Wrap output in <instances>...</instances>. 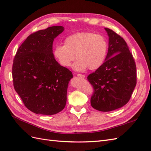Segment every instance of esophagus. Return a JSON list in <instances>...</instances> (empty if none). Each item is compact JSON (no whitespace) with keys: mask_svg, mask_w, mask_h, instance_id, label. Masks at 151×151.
<instances>
[{"mask_svg":"<svg viewBox=\"0 0 151 151\" xmlns=\"http://www.w3.org/2000/svg\"><path fill=\"white\" fill-rule=\"evenodd\" d=\"M76 75H77V76H78V77H81L82 78H85V75H82V74H76Z\"/></svg>","mask_w":151,"mask_h":151,"instance_id":"34e87169","label":"esophagus"}]
</instances>
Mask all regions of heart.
Masks as SVG:
<instances>
[{
    "label": "heart",
    "instance_id": "obj_1",
    "mask_svg": "<svg viewBox=\"0 0 151 151\" xmlns=\"http://www.w3.org/2000/svg\"><path fill=\"white\" fill-rule=\"evenodd\" d=\"M64 45H57L54 56L60 65L68 67L76 58L73 68L82 71L88 68L96 70L104 63L108 50L106 38L90 32H82L69 35L64 40Z\"/></svg>",
    "mask_w": 151,
    "mask_h": 151
}]
</instances>
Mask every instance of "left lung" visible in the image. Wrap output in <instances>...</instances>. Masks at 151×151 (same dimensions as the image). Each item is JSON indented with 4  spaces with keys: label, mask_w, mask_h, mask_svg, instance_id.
<instances>
[{
    "label": "left lung",
    "mask_w": 151,
    "mask_h": 151,
    "mask_svg": "<svg viewBox=\"0 0 151 151\" xmlns=\"http://www.w3.org/2000/svg\"><path fill=\"white\" fill-rule=\"evenodd\" d=\"M104 29L109 37L107 56L88 80L94 88L91 106L101 111H110L129 101L136 85V67L125 41L113 30Z\"/></svg>",
    "instance_id": "1"
}]
</instances>
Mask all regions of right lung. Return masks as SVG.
Listing matches in <instances>:
<instances>
[{
  "label": "right lung",
  "mask_w": 151,
  "mask_h": 151,
  "mask_svg": "<svg viewBox=\"0 0 151 151\" xmlns=\"http://www.w3.org/2000/svg\"><path fill=\"white\" fill-rule=\"evenodd\" d=\"M64 30L54 26L32 34L19 47L12 67L15 90L28 110L54 115L65 108L71 71L54 58V40Z\"/></svg>",
  "instance_id": "1"
}]
</instances>
